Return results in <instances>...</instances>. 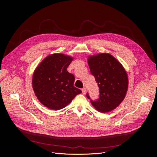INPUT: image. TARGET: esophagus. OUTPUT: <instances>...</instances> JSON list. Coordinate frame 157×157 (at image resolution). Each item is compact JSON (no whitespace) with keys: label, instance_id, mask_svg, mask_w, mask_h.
Instances as JSON below:
<instances>
[{"label":"esophagus","instance_id":"obj_1","mask_svg":"<svg viewBox=\"0 0 157 157\" xmlns=\"http://www.w3.org/2000/svg\"><path fill=\"white\" fill-rule=\"evenodd\" d=\"M81 91H82V93H83V94H86V88H82Z\"/></svg>","mask_w":157,"mask_h":157}]
</instances>
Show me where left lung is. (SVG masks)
<instances>
[{
	"mask_svg": "<svg viewBox=\"0 0 157 157\" xmlns=\"http://www.w3.org/2000/svg\"><path fill=\"white\" fill-rule=\"evenodd\" d=\"M89 67L99 88V98L97 101L90 99L97 111L109 112L120 104L124 99L128 89L127 73L122 65L109 53H100L90 56Z\"/></svg>",
	"mask_w": 157,
	"mask_h": 157,
	"instance_id": "8db88e82",
	"label": "left lung"
}]
</instances>
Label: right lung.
<instances>
[{
	"mask_svg": "<svg viewBox=\"0 0 157 157\" xmlns=\"http://www.w3.org/2000/svg\"><path fill=\"white\" fill-rule=\"evenodd\" d=\"M73 58L62 53L48 56L33 74L32 87L46 108L59 110L67 106L81 90L74 86L75 78L67 68Z\"/></svg>",
	"mask_w": 157,
	"mask_h": 157,
	"instance_id": "obj_1",
	"label": "right lung"
}]
</instances>
